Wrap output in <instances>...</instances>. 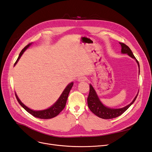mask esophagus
I'll list each match as a JSON object with an SVG mask.
<instances>
[{
  "label": "esophagus",
  "mask_w": 152,
  "mask_h": 152,
  "mask_svg": "<svg viewBox=\"0 0 152 152\" xmlns=\"http://www.w3.org/2000/svg\"><path fill=\"white\" fill-rule=\"evenodd\" d=\"M86 80H87V78L85 76H81L79 78V79H78V81L79 82H83V81H86Z\"/></svg>",
  "instance_id": "1"
}]
</instances>
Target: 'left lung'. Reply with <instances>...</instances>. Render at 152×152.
Returning <instances> with one entry per match:
<instances>
[{
    "mask_svg": "<svg viewBox=\"0 0 152 152\" xmlns=\"http://www.w3.org/2000/svg\"><path fill=\"white\" fill-rule=\"evenodd\" d=\"M119 44H121V48H122V49H121L122 53L127 54L129 56H131V58L135 59V60L136 61L140 68L139 62L137 61V60L134 57V54H133L132 52L131 51V49L125 44L121 43V42H119ZM139 73H140V71H139ZM89 88H90L88 98H87V104H88V107L90 109L91 111L94 114H95L96 115H97L98 117L103 119L113 118L121 115L124 112H125L126 110L130 107V106L134 102V101L136 100L137 96V94H137L136 96L134 99H133L132 102L129 104L127 105L126 107L122 108L114 109V108H108L107 107H105L104 105H103V104L100 102L98 96L97 94H96V91L93 88V87L92 86V85L90 84Z\"/></svg>",
    "mask_w": 152,
    "mask_h": 152,
    "instance_id": "8db88e82",
    "label": "left lung"
}]
</instances>
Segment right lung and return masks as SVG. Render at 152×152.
Instances as JSON below:
<instances>
[{"label": "right lung", "mask_w": 152, "mask_h": 152, "mask_svg": "<svg viewBox=\"0 0 152 152\" xmlns=\"http://www.w3.org/2000/svg\"><path fill=\"white\" fill-rule=\"evenodd\" d=\"M31 44V43L28 44V45H26V46L23 49H22L21 53L19 54V56H18V58L17 59L15 63V65L18 63V60H19L20 58H21V55L23 54V53L25 51V50L28 48ZM73 85V82H71L70 84H69L66 86L65 90L63 91L61 95L60 96V97H59V99L57 100V102L55 103L53 106H51L50 108H49L46 110H38V111H37V110H33L30 109L29 108L26 107V106L21 102L20 99L18 98V96L16 95V93H15V95H16V98L18 100V103H20V104L26 110V112H28L29 113L35 117L42 118V119H49V118H52L53 117H55L56 116H57L64 109V108L65 107L68 96L69 93H70V91L72 89Z\"/></svg>", "instance_id": "obj_1"}]
</instances>
